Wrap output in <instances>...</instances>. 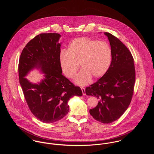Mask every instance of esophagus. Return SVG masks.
<instances>
[{
    "label": "esophagus",
    "mask_w": 154,
    "mask_h": 154,
    "mask_svg": "<svg viewBox=\"0 0 154 154\" xmlns=\"http://www.w3.org/2000/svg\"><path fill=\"white\" fill-rule=\"evenodd\" d=\"M81 90H82V94H83V95H85L86 94H85V88H84V87H81Z\"/></svg>",
    "instance_id": "1"
}]
</instances>
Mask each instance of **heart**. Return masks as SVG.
Masks as SVG:
<instances>
[{"instance_id": "b5f03b06", "label": "heart", "mask_w": 154, "mask_h": 154, "mask_svg": "<svg viewBox=\"0 0 154 154\" xmlns=\"http://www.w3.org/2000/svg\"><path fill=\"white\" fill-rule=\"evenodd\" d=\"M111 57L112 51L107 42L80 37L70 42L67 50L60 51L59 62L62 72L70 79L75 78L80 64L82 70L76 77V83L84 85L91 78L98 79L106 74Z\"/></svg>"}]
</instances>
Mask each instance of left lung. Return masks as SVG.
<instances>
[{"instance_id":"obj_1","label":"left lung","mask_w":154,"mask_h":154,"mask_svg":"<svg viewBox=\"0 0 154 154\" xmlns=\"http://www.w3.org/2000/svg\"><path fill=\"white\" fill-rule=\"evenodd\" d=\"M110 42L111 62L106 74L85 89L88 95L95 96L98 105L89 110L93 118L109 124L119 119L128 109L135 82L134 60L129 50L116 37L104 32Z\"/></svg>"}]
</instances>
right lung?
<instances>
[{
	"mask_svg": "<svg viewBox=\"0 0 154 154\" xmlns=\"http://www.w3.org/2000/svg\"><path fill=\"white\" fill-rule=\"evenodd\" d=\"M60 37L57 33L37 35L23 48L19 60L20 83L26 102L33 115L45 123L63 118L69 112L70 98L82 95L80 87L62 75ZM35 67L45 73V79L38 85L24 78Z\"/></svg>",
	"mask_w": 154,
	"mask_h": 154,
	"instance_id": "add662e5",
	"label": "right lung"
}]
</instances>
